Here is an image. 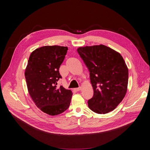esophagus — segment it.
<instances>
[{
	"mask_svg": "<svg viewBox=\"0 0 150 150\" xmlns=\"http://www.w3.org/2000/svg\"><path fill=\"white\" fill-rule=\"evenodd\" d=\"M74 90H75V91H80V90H81V87H79V88H75Z\"/></svg>",
	"mask_w": 150,
	"mask_h": 150,
	"instance_id": "obj_1",
	"label": "esophagus"
}]
</instances>
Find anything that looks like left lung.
<instances>
[{
  "label": "left lung",
  "instance_id": "obj_1",
  "mask_svg": "<svg viewBox=\"0 0 150 150\" xmlns=\"http://www.w3.org/2000/svg\"><path fill=\"white\" fill-rule=\"evenodd\" d=\"M77 52L90 72L94 90L89 108L98 114L113 111L125 97L128 69L119 53L103 45L78 48Z\"/></svg>",
  "mask_w": 150,
  "mask_h": 150
}]
</instances>
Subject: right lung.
Segmentation results:
<instances>
[{"instance_id":"1","label":"right lung","mask_w":150,"mask_h":150,"mask_svg":"<svg viewBox=\"0 0 150 150\" xmlns=\"http://www.w3.org/2000/svg\"><path fill=\"white\" fill-rule=\"evenodd\" d=\"M68 49L60 46L39 47L30 54L25 71L30 97L38 108L50 116L64 112L70 105L72 92L56 86L62 78L59 68Z\"/></svg>"}]
</instances>
